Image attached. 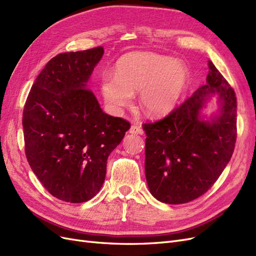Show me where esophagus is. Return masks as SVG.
I'll return each mask as SVG.
<instances>
[{"mask_svg":"<svg viewBox=\"0 0 256 256\" xmlns=\"http://www.w3.org/2000/svg\"><path fill=\"white\" fill-rule=\"evenodd\" d=\"M129 132L132 134H143V129L138 125H132L129 129Z\"/></svg>","mask_w":256,"mask_h":256,"instance_id":"1","label":"esophagus"}]
</instances>
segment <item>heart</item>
<instances>
[{"mask_svg": "<svg viewBox=\"0 0 256 256\" xmlns=\"http://www.w3.org/2000/svg\"><path fill=\"white\" fill-rule=\"evenodd\" d=\"M187 69L180 62L154 53H131L124 56L102 80L106 104L120 111L132 104L134 92L140 90L138 104L150 118L171 113L187 82Z\"/></svg>", "mask_w": 256, "mask_h": 256, "instance_id": "obj_1", "label": "heart"}]
</instances>
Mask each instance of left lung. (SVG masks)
<instances>
[{
  "label": "left lung",
  "mask_w": 256,
  "mask_h": 256,
  "mask_svg": "<svg viewBox=\"0 0 256 256\" xmlns=\"http://www.w3.org/2000/svg\"><path fill=\"white\" fill-rule=\"evenodd\" d=\"M207 83L164 118L142 125L145 176L154 198L184 204L212 187L233 154L237 138V102L233 88L208 60ZM220 97V115L203 121L199 112L212 96Z\"/></svg>",
  "instance_id": "obj_1"
}]
</instances>
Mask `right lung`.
Wrapping results in <instances>:
<instances>
[{"label":"right lung","instance_id":"obj_1","mask_svg":"<svg viewBox=\"0 0 256 256\" xmlns=\"http://www.w3.org/2000/svg\"><path fill=\"white\" fill-rule=\"evenodd\" d=\"M102 47L60 53L36 78L23 109L28 164L58 200L83 203L102 187L106 160L130 122L106 114L86 82Z\"/></svg>","mask_w":256,"mask_h":256}]
</instances>
